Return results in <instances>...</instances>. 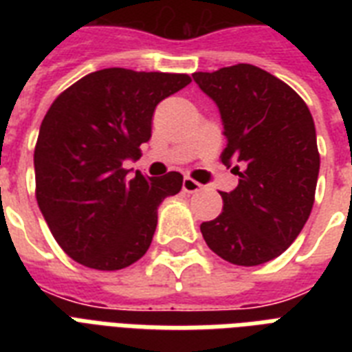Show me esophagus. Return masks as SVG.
<instances>
[{
    "instance_id": "1",
    "label": "esophagus",
    "mask_w": 352,
    "mask_h": 352,
    "mask_svg": "<svg viewBox=\"0 0 352 352\" xmlns=\"http://www.w3.org/2000/svg\"><path fill=\"white\" fill-rule=\"evenodd\" d=\"M201 184H199L197 181H193V179H190V177H184V181H182V190L186 193H195L201 190Z\"/></svg>"
}]
</instances>
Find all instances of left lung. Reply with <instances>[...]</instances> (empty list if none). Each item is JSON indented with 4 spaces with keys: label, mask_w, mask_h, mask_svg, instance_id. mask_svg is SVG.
<instances>
[{
    "label": "left lung",
    "mask_w": 352,
    "mask_h": 352,
    "mask_svg": "<svg viewBox=\"0 0 352 352\" xmlns=\"http://www.w3.org/2000/svg\"><path fill=\"white\" fill-rule=\"evenodd\" d=\"M192 76L219 107L221 160L239 175L201 234L225 261L256 267L281 256L311 215L320 173L314 120L292 87L250 63Z\"/></svg>",
    "instance_id": "8db88e82"
}]
</instances>
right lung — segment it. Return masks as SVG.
Masks as SVG:
<instances>
[{"label":"right lung","instance_id":"1","mask_svg":"<svg viewBox=\"0 0 352 352\" xmlns=\"http://www.w3.org/2000/svg\"><path fill=\"white\" fill-rule=\"evenodd\" d=\"M192 82L188 74L95 71L65 89L41 122L34 149L36 201L54 239L74 261L120 270L148 252L157 210L181 192L182 175L127 179L151 138L159 102Z\"/></svg>","mask_w":352,"mask_h":352}]
</instances>
